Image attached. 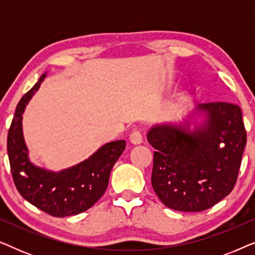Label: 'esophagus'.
<instances>
[{"mask_svg":"<svg viewBox=\"0 0 255 255\" xmlns=\"http://www.w3.org/2000/svg\"><path fill=\"white\" fill-rule=\"evenodd\" d=\"M130 141L133 145H139L142 142V135L139 131H133L130 134Z\"/></svg>","mask_w":255,"mask_h":255,"instance_id":"obj_1","label":"esophagus"}]
</instances>
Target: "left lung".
Returning a JSON list of instances; mask_svg holds the SVG:
<instances>
[{"label": "left lung", "mask_w": 255, "mask_h": 255, "mask_svg": "<svg viewBox=\"0 0 255 255\" xmlns=\"http://www.w3.org/2000/svg\"><path fill=\"white\" fill-rule=\"evenodd\" d=\"M204 123L155 125L147 140L153 155L152 187L166 207L198 212L231 193L246 146L242 109L235 104H198ZM193 118V117H191Z\"/></svg>", "instance_id": "8db88e82"}]
</instances>
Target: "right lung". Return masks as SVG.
<instances>
[{
	"label": "right lung",
	"instance_id": "obj_1",
	"mask_svg": "<svg viewBox=\"0 0 255 255\" xmlns=\"http://www.w3.org/2000/svg\"><path fill=\"white\" fill-rule=\"evenodd\" d=\"M45 78L46 73L17 104L6 148L13 182L23 198L53 217H66L88 210L102 197L111 169L125 149V140L108 142L89 159L57 173L34 166L23 138L22 115Z\"/></svg>",
	"mask_w": 255,
	"mask_h": 255
}]
</instances>
